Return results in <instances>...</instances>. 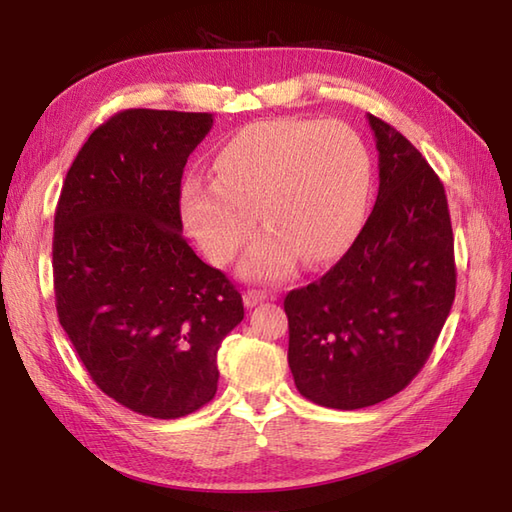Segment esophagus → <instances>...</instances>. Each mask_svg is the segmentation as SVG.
I'll list each match as a JSON object with an SVG mask.
<instances>
[{
  "label": "esophagus",
  "mask_w": 512,
  "mask_h": 512,
  "mask_svg": "<svg viewBox=\"0 0 512 512\" xmlns=\"http://www.w3.org/2000/svg\"><path fill=\"white\" fill-rule=\"evenodd\" d=\"M266 297H268V295H266V290L248 288V290L244 292V306H246V308H255L257 303H262Z\"/></svg>",
  "instance_id": "obj_1"
}]
</instances>
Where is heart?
<instances>
[{"label": "heart", "instance_id": "obj_1", "mask_svg": "<svg viewBox=\"0 0 512 512\" xmlns=\"http://www.w3.org/2000/svg\"><path fill=\"white\" fill-rule=\"evenodd\" d=\"M369 189V156L345 123L270 118L226 140L213 180L184 182L180 213L217 266L233 262L259 217L266 231L250 246L242 273L277 281L295 273L301 257L323 266L343 255L363 224Z\"/></svg>", "mask_w": 512, "mask_h": 512}]
</instances>
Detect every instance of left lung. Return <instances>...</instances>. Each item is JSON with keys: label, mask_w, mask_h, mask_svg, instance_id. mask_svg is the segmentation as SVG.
I'll use <instances>...</instances> for the list:
<instances>
[{"label": "left lung", "mask_w": 512, "mask_h": 512, "mask_svg": "<svg viewBox=\"0 0 512 512\" xmlns=\"http://www.w3.org/2000/svg\"><path fill=\"white\" fill-rule=\"evenodd\" d=\"M367 121L378 149L374 211L328 273L284 299L299 394L345 411L416 378L455 299L444 184L398 129L372 114Z\"/></svg>", "instance_id": "obj_1"}]
</instances>
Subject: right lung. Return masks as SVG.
<instances>
[{
    "mask_svg": "<svg viewBox=\"0 0 512 512\" xmlns=\"http://www.w3.org/2000/svg\"><path fill=\"white\" fill-rule=\"evenodd\" d=\"M211 125L202 112L114 114L76 154L54 213L61 328L96 387L149 418L215 396L217 350L244 319L237 288L182 237V171Z\"/></svg>",
    "mask_w": 512,
    "mask_h": 512,
    "instance_id": "right-lung-1",
    "label": "right lung"
}]
</instances>
